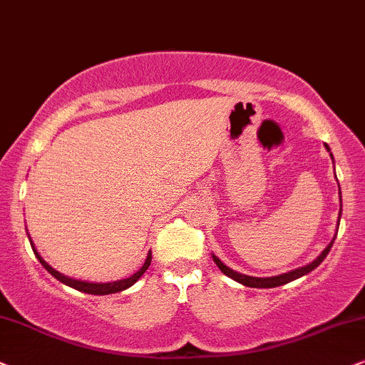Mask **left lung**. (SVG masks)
I'll return each mask as SVG.
<instances>
[{
	"label": "left lung",
	"mask_w": 365,
	"mask_h": 365,
	"mask_svg": "<svg viewBox=\"0 0 365 365\" xmlns=\"http://www.w3.org/2000/svg\"><path fill=\"white\" fill-rule=\"evenodd\" d=\"M325 148H327V151H330V146L327 145V143H325ZM330 156H331V160H334V155L330 153ZM339 197H340V210H339V220H336V230H339L340 215H342V193H340V185H339ZM336 230H335V236L330 241L329 246H327L324 251H322V255L318 256L315 261H312L310 264L297 267V269H292V271H288V273H283V274H278V276H269V278H257V276H247V274L239 273V271L230 269V267L225 266L224 262L220 261L215 255H212V259H214L215 264L219 266V269L222 271L225 276H229V278H232L234 281H237V283H241L244 286H249V288H276V286L286 284V283H289V281H294V279L302 278V276L308 274V273H310V271L315 269V267L320 266L322 261H324L325 257H327V255H329V252H330V247L334 246V241H335V237H336Z\"/></svg>",
	"instance_id": "8db88e82"
}]
</instances>
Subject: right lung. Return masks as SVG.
Masks as SVG:
<instances>
[{
  "instance_id": "add662e5",
  "label": "right lung",
  "mask_w": 365,
  "mask_h": 365,
  "mask_svg": "<svg viewBox=\"0 0 365 365\" xmlns=\"http://www.w3.org/2000/svg\"><path fill=\"white\" fill-rule=\"evenodd\" d=\"M29 239H30V244H31V249H34L36 259L41 262V266L45 267V269L48 271L50 274L53 276V278H57L60 283L71 286V288L77 289V292H82V293H89V294H110V293H119V292H124V289H128L129 286H133L136 283L138 279L141 278L143 273H145L146 269H148L150 264H151V252H148V256H146V261L145 264H143L140 269L136 271L135 274H131L129 278H124V279H118V281H110V283H92V281H82V279H76V278H68V276L62 274L60 271L55 269L48 264L47 261L43 259V257L40 256V252L36 251L34 241H31L30 234H29Z\"/></svg>"
}]
</instances>
